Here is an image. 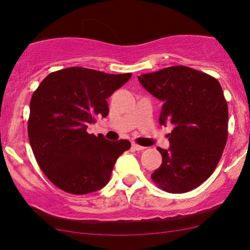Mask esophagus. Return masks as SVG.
<instances>
[{
  "instance_id": "obj_1",
  "label": "esophagus",
  "mask_w": 250,
  "mask_h": 250,
  "mask_svg": "<svg viewBox=\"0 0 250 250\" xmlns=\"http://www.w3.org/2000/svg\"><path fill=\"white\" fill-rule=\"evenodd\" d=\"M132 149L136 150V151H141V150H145L146 148H145V146H142L136 145V143H132Z\"/></svg>"
}]
</instances>
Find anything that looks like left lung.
Returning <instances> with one entry per match:
<instances>
[{
	"label": "left lung",
	"instance_id": "1",
	"mask_svg": "<svg viewBox=\"0 0 250 250\" xmlns=\"http://www.w3.org/2000/svg\"><path fill=\"white\" fill-rule=\"evenodd\" d=\"M163 101L159 123L174 126L169 149L158 148L163 163L151 174L160 189L184 193L199 187L220 162L228 140L229 110L216 78L186 66L164 68L138 77Z\"/></svg>",
	"mask_w": 250,
	"mask_h": 250
}]
</instances>
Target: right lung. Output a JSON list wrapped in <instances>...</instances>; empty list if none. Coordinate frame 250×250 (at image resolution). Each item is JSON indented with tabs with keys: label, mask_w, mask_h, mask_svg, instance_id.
<instances>
[{
	"label": "right lung",
	"mask_w": 250,
	"mask_h": 250,
	"mask_svg": "<svg viewBox=\"0 0 250 250\" xmlns=\"http://www.w3.org/2000/svg\"><path fill=\"white\" fill-rule=\"evenodd\" d=\"M131 76L70 67L47 75L33 93L29 142L41 169L59 189L73 194L100 190L118 157L131 148L127 140L86 132L87 124L107 117V99Z\"/></svg>",
	"instance_id": "right-lung-1"
}]
</instances>
